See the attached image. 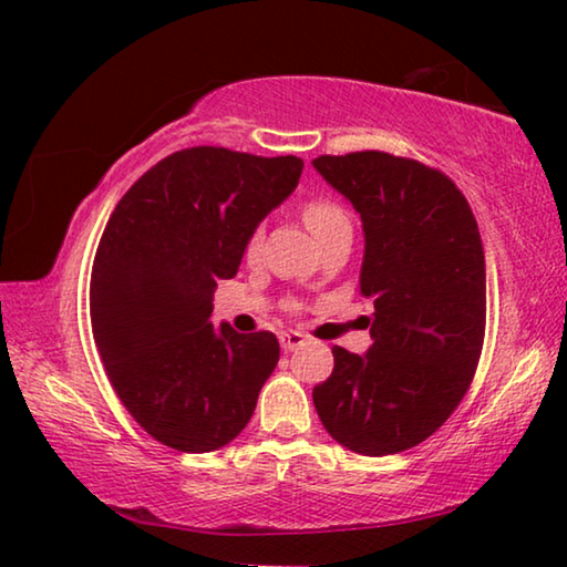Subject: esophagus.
I'll return each instance as SVG.
<instances>
[{"instance_id": "obj_1", "label": "esophagus", "mask_w": 567, "mask_h": 567, "mask_svg": "<svg viewBox=\"0 0 567 567\" xmlns=\"http://www.w3.org/2000/svg\"><path fill=\"white\" fill-rule=\"evenodd\" d=\"M280 344H282V350L285 352H292V350H300L302 344H307V338L302 332H282L280 334Z\"/></svg>"}]
</instances>
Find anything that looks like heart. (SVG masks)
<instances>
[{
    "label": "heart",
    "instance_id": "heart-1",
    "mask_svg": "<svg viewBox=\"0 0 567 567\" xmlns=\"http://www.w3.org/2000/svg\"><path fill=\"white\" fill-rule=\"evenodd\" d=\"M302 219H305L307 229H310L315 237H322L334 225L348 223V215L342 213L340 205L330 203V199H310V203L302 207ZM260 239H262L260 229H255V233L249 235L247 247H245L247 257H255L257 255V249H260Z\"/></svg>",
    "mask_w": 567,
    "mask_h": 567
}]
</instances>
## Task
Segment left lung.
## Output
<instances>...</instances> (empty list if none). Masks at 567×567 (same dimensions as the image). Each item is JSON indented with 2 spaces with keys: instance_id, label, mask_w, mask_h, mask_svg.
<instances>
[{
  "instance_id": "8db88e82",
  "label": "left lung",
  "mask_w": 567,
  "mask_h": 567,
  "mask_svg": "<svg viewBox=\"0 0 567 567\" xmlns=\"http://www.w3.org/2000/svg\"><path fill=\"white\" fill-rule=\"evenodd\" d=\"M360 213V292L375 305L364 354L334 344L312 402L352 453L395 455L427 440L465 398L485 338V252L455 182L368 150L312 159Z\"/></svg>"
}]
</instances>
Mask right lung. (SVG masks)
Wrapping results in <instances>:
<instances>
[{"mask_svg":"<svg viewBox=\"0 0 567 567\" xmlns=\"http://www.w3.org/2000/svg\"><path fill=\"white\" fill-rule=\"evenodd\" d=\"M300 175L295 155L189 147L114 207L92 265V332L122 405L162 445L213 453L252 417L280 342L213 328V297Z\"/></svg>","mask_w":567,"mask_h":567,"instance_id":"1","label":"right lung"}]
</instances>
